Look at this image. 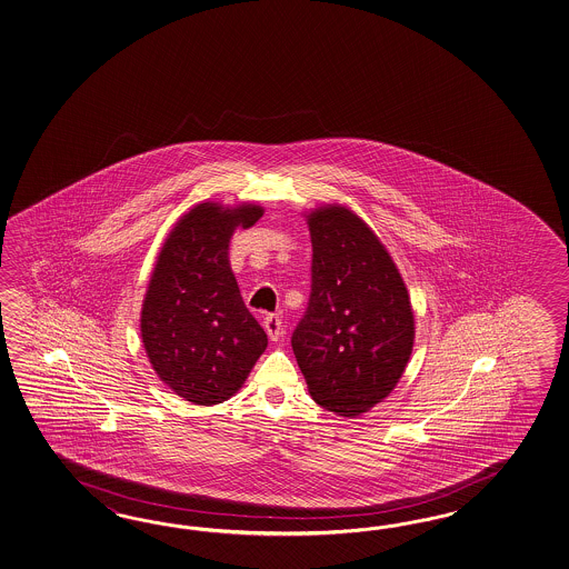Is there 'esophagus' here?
Here are the masks:
<instances>
[{
	"instance_id": "1",
	"label": "esophagus",
	"mask_w": 569,
	"mask_h": 569,
	"mask_svg": "<svg viewBox=\"0 0 569 569\" xmlns=\"http://www.w3.org/2000/svg\"><path fill=\"white\" fill-rule=\"evenodd\" d=\"M263 328H266V332L270 336V340L272 342H278L280 338H282V320L274 316V313H270V316H266V320H263Z\"/></svg>"
}]
</instances>
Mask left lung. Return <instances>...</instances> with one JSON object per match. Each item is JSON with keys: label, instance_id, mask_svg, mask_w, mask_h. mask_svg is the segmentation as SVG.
<instances>
[{"label": "left lung", "instance_id": "obj_1", "mask_svg": "<svg viewBox=\"0 0 569 569\" xmlns=\"http://www.w3.org/2000/svg\"><path fill=\"white\" fill-rule=\"evenodd\" d=\"M311 297L292 352L320 407L359 417L388 398L415 345L410 295L376 231L349 206L306 214Z\"/></svg>", "mask_w": 569, "mask_h": 569}]
</instances>
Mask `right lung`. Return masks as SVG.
Listing matches in <instances>:
<instances>
[{
  "instance_id": "right-lung-1",
  "label": "right lung",
  "mask_w": 569,
  "mask_h": 569,
  "mask_svg": "<svg viewBox=\"0 0 569 569\" xmlns=\"http://www.w3.org/2000/svg\"><path fill=\"white\" fill-rule=\"evenodd\" d=\"M262 214L256 202H200L179 217L157 256L140 336L162 383L191 405L229 400L268 347L229 263L234 231Z\"/></svg>"
}]
</instances>
